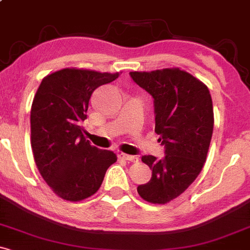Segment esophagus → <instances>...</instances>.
<instances>
[{"label": "esophagus", "mask_w": 250, "mask_h": 250, "mask_svg": "<svg viewBox=\"0 0 250 250\" xmlns=\"http://www.w3.org/2000/svg\"><path fill=\"white\" fill-rule=\"evenodd\" d=\"M121 158L129 160V162H138V157L136 156H130V154H125V153H120Z\"/></svg>", "instance_id": "1"}]
</instances>
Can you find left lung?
I'll return each mask as SVG.
<instances>
[{
	"mask_svg": "<svg viewBox=\"0 0 250 250\" xmlns=\"http://www.w3.org/2000/svg\"><path fill=\"white\" fill-rule=\"evenodd\" d=\"M136 85L153 98L158 141L165 157L144 156L152 177L138 193L152 204H167L195 181L206 162L213 133V105L208 88L178 68L130 72Z\"/></svg>",
	"mask_w": 250,
	"mask_h": 250,
	"instance_id": "obj_1",
	"label": "left lung"
}]
</instances>
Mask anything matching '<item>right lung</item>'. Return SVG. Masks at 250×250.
Wrapping results in <instances>:
<instances>
[{"label": "right lung", "instance_id": "right-lung-1", "mask_svg": "<svg viewBox=\"0 0 250 250\" xmlns=\"http://www.w3.org/2000/svg\"><path fill=\"white\" fill-rule=\"evenodd\" d=\"M118 78L65 68L42 80L31 107V146L37 167L60 198L80 201L93 195L116 154L86 140L81 122L96 88Z\"/></svg>", "mask_w": 250, "mask_h": 250}]
</instances>
